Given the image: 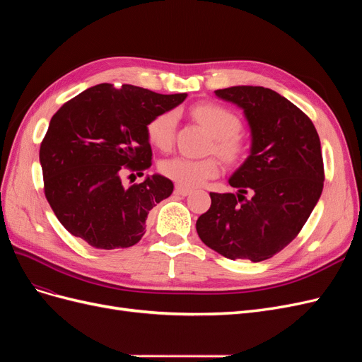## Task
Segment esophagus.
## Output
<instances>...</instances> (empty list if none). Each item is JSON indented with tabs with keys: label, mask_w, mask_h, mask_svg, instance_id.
<instances>
[{
	"label": "esophagus",
	"mask_w": 362,
	"mask_h": 362,
	"mask_svg": "<svg viewBox=\"0 0 362 362\" xmlns=\"http://www.w3.org/2000/svg\"><path fill=\"white\" fill-rule=\"evenodd\" d=\"M175 193L177 194H181V196H187V194H190L192 193V189H189V187H184V185H175Z\"/></svg>",
	"instance_id": "obj_1"
}]
</instances>
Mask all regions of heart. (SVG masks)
Here are the masks:
<instances>
[{
    "mask_svg": "<svg viewBox=\"0 0 362 362\" xmlns=\"http://www.w3.org/2000/svg\"><path fill=\"white\" fill-rule=\"evenodd\" d=\"M193 116L216 139L214 151L218 156L229 163L242 158L245 146L242 139L237 136L240 120L233 112L216 104H201L193 108ZM177 119L175 112H164L152 119L148 124L151 144L161 151H169L175 140ZM160 170L164 177L184 187H196L217 177L221 173V163L213 157L204 160L172 157L160 163Z\"/></svg>",
    "mask_w": 362,
    "mask_h": 362,
    "instance_id": "obj_1",
    "label": "heart"
}]
</instances>
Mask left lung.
<instances>
[{
	"mask_svg": "<svg viewBox=\"0 0 362 362\" xmlns=\"http://www.w3.org/2000/svg\"><path fill=\"white\" fill-rule=\"evenodd\" d=\"M214 93L243 110L250 151L228 180L238 192L210 193L211 206L196 231L225 258L259 262L294 240L320 199V139L311 119L275 90L233 86Z\"/></svg>",
	"mask_w": 362,
	"mask_h": 362,
	"instance_id": "1",
	"label": "left lung"
}]
</instances>
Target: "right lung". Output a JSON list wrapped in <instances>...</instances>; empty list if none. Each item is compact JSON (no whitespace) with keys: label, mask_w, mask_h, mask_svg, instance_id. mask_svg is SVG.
I'll list each match as a JSON object with an SVG mask.
<instances>
[{"label":"right lung","mask_w":362,"mask_h":362,"mask_svg":"<svg viewBox=\"0 0 362 362\" xmlns=\"http://www.w3.org/2000/svg\"><path fill=\"white\" fill-rule=\"evenodd\" d=\"M187 93L160 95L144 87L98 84L63 104L40 145L45 196L59 222L96 249L140 242L149 211L173 192L154 173L127 187L151 166L148 124L180 105Z\"/></svg>","instance_id":"obj_1"}]
</instances>
